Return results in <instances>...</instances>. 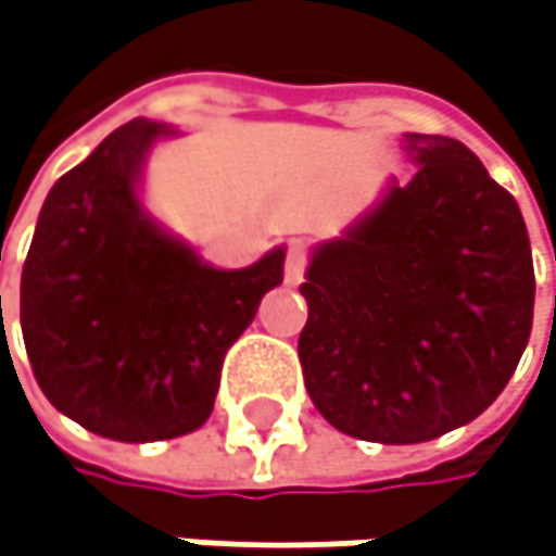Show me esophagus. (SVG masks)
Here are the masks:
<instances>
[{"label": "esophagus", "instance_id": "obj_1", "mask_svg": "<svg viewBox=\"0 0 556 556\" xmlns=\"http://www.w3.org/2000/svg\"><path fill=\"white\" fill-rule=\"evenodd\" d=\"M307 265H311V249L304 243L288 245V255H285V281L288 285H301L304 275H307Z\"/></svg>", "mask_w": 556, "mask_h": 556}]
</instances>
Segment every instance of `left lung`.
<instances>
[{"label":"left lung","instance_id":"1","mask_svg":"<svg viewBox=\"0 0 556 556\" xmlns=\"http://www.w3.org/2000/svg\"><path fill=\"white\" fill-rule=\"evenodd\" d=\"M419 173L313 252L298 355L339 432L416 445L477 419L531 336L534 265L516 198L452 137L409 134Z\"/></svg>","mask_w":556,"mask_h":556}]
</instances>
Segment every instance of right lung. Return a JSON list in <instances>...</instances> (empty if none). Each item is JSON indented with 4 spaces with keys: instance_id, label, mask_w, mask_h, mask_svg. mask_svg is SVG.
I'll list each match as a JSON object with an SVG mask.
<instances>
[{
    "instance_id": "right-lung-1",
    "label": "right lung",
    "mask_w": 556,
    "mask_h": 556,
    "mask_svg": "<svg viewBox=\"0 0 556 556\" xmlns=\"http://www.w3.org/2000/svg\"><path fill=\"white\" fill-rule=\"evenodd\" d=\"M160 134L137 117L63 175L22 268V336L43 396L114 442L204 426L227 349L285 278L281 249L220 271L143 214L137 175Z\"/></svg>"
}]
</instances>
